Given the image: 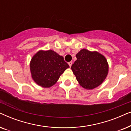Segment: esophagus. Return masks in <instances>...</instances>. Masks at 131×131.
Masks as SVG:
<instances>
[{"label":"esophagus","mask_w":131,"mask_h":131,"mask_svg":"<svg viewBox=\"0 0 131 131\" xmlns=\"http://www.w3.org/2000/svg\"><path fill=\"white\" fill-rule=\"evenodd\" d=\"M72 64H73L72 61H70V62H69V65L70 66V67H71V65H72Z\"/></svg>","instance_id":"obj_1"}]
</instances>
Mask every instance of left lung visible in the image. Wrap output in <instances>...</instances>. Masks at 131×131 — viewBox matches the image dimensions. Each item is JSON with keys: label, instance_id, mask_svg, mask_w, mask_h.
Returning a JSON list of instances; mask_svg holds the SVG:
<instances>
[{"label": "left lung", "instance_id": "8db88e82", "mask_svg": "<svg viewBox=\"0 0 131 131\" xmlns=\"http://www.w3.org/2000/svg\"><path fill=\"white\" fill-rule=\"evenodd\" d=\"M76 58L71 69L79 83L86 89L101 85L108 71V64L104 56L96 51L83 49L77 53Z\"/></svg>", "mask_w": 131, "mask_h": 131}]
</instances>
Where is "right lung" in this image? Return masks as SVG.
<instances>
[{
  "label": "right lung",
  "mask_w": 131,
  "mask_h": 131,
  "mask_svg": "<svg viewBox=\"0 0 131 131\" xmlns=\"http://www.w3.org/2000/svg\"><path fill=\"white\" fill-rule=\"evenodd\" d=\"M69 67L63 57L52 50L38 51L30 64L32 79L43 88H49L56 83L61 75Z\"/></svg>",
  "instance_id": "right-lung-1"
}]
</instances>
